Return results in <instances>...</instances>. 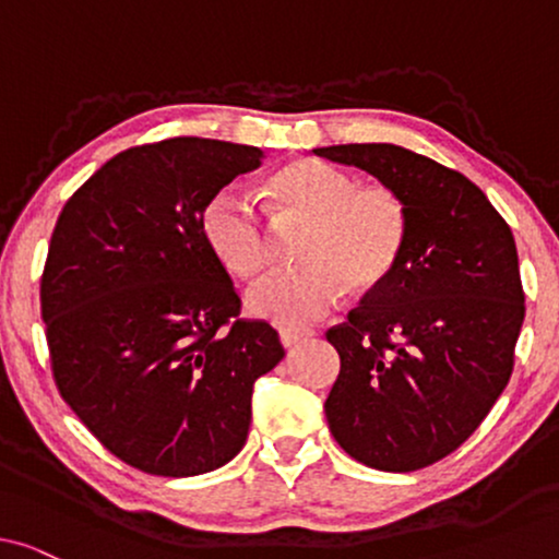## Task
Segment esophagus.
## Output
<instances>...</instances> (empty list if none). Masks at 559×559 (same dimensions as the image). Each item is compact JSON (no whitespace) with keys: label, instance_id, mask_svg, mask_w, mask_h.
<instances>
[{"label":"esophagus","instance_id":"1","mask_svg":"<svg viewBox=\"0 0 559 559\" xmlns=\"http://www.w3.org/2000/svg\"><path fill=\"white\" fill-rule=\"evenodd\" d=\"M312 331H300V328H280V341L285 348H293L297 343L308 341Z\"/></svg>","mask_w":559,"mask_h":559}]
</instances>
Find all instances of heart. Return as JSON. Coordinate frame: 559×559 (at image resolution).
I'll list each match as a JSON object with an SVG mask.
<instances>
[{
  "label": "heart",
  "mask_w": 559,
  "mask_h": 559,
  "mask_svg": "<svg viewBox=\"0 0 559 559\" xmlns=\"http://www.w3.org/2000/svg\"><path fill=\"white\" fill-rule=\"evenodd\" d=\"M282 209L310 221L300 241V266L266 274L249 289L257 318L282 325H308L343 300L348 285L361 293L392 277L407 241V211L394 190L358 188L354 175L302 159L272 178ZM201 231L218 262L239 277H254L270 262V234L254 195L226 186L211 195Z\"/></svg>",
  "instance_id": "1"
}]
</instances>
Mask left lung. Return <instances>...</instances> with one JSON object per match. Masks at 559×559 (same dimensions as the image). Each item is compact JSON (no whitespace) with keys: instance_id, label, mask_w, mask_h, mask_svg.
Segmentation results:
<instances>
[{"instance_id":"8db88e82","label":"left lung","mask_w":559,"mask_h":559,"mask_svg":"<svg viewBox=\"0 0 559 559\" xmlns=\"http://www.w3.org/2000/svg\"><path fill=\"white\" fill-rule=\"evenodd\" d=\"M312 152L373 175L407 211L392 277L325 333L341 356L328 425L358 463L419 471L461 448L509 384L524 323L514 236L484 190L417 152Z\"/></svg>"}]
</instances>
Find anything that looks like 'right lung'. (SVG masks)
<instances>
[{"label": "right lung", "mask_w": 559, "mask_h": 559, "mask_svg": "<svg viewBox=\"0 0 559 559\" xmlns=\"http://www.w3.org/2000/svg\"><path fill=\"white\" fill-rule=\"evenodd\" d=\"M264 152L201 136L119 152L63 205L40 282L58 392L136 471L188 478L239 453L254 381L282 358L201 231Z\"/></svg>", "instance_id": "right-lung-1"}]
</instances>
